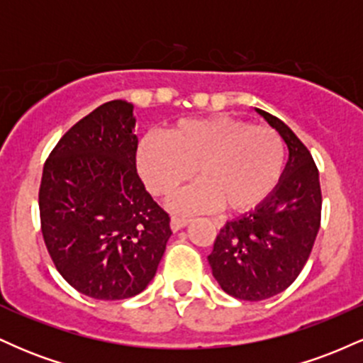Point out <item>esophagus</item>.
Here are the masks:
<instances>
[{"label":"esophagus","mask_w":363,"mask_h":363,"mask_svg":"<svg viewBox=\"0 0 363 363\" xmlns=\"http://www.w3.org/2000/svg\"><path fill=\"white\" fill-rule=\"evenodd\" d=\"M187 223H189V218H184V216H172V218H170V227H172L174 232L184 228Z\"/></svg>","instance_id":"1"}]
</instances>
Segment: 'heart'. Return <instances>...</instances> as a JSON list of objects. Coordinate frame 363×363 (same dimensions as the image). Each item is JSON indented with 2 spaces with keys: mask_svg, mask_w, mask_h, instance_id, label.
<instances>
[{
  "mask_svg": "<svg viewBox=\"0 0 363 363\" xmlns=\"http://www.w3.org/2000/svg\"><path fill=\"white\" fill-rule=\"evenodd\" d=\"M138 167L153 194L170 196L193 177L199 182L174 199L184 213L247 211L264 201L285 167V145L269 128L213 116L182 119L167 135L148 133L138 148Z\"/></svg>",
  "mask_w": 363,
  "mask_h": 363,
  "instance_id": "obj_1",
  "label": "heart"
}]
</instances>
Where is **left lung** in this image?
Returning a JSON list of instances; mask_svg holds the SVG:
<instances>
[{
  "label": "left lung",
  "instance_id": "1",
  "mask_svg": "<svg viewBox=\"0 0 363 363\" xmlns=\"http://www.w3.org/2000/svg\"><path fill=\"white\" fill-rule=\"evenodd\" d=\"M289 147L273 193L225 227L208 256L215 280L240 301H266L289 289L306 266L320 227L319 172L306 145L269 112L256 109Z\"/></svg>",
  "mask_w": 363,
  "mask_h": 363
}]
</instances>
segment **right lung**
I'll return each instance as SVG.
<instances>
[{
  "instance_id": "add662e5",
  "label": "right lung",
  "mask_w": 363,
  "mask_h": 363,
  "mask_svg": "<svg viewBox=\"0 0 363 363\" xmlns=\"http://www.w3.org/2000/svg\"><path fill=\"white\" fill-rule=\"evenodd\" d=\"M133 104H102L65 133L44 164L40 228L57 272L97 301L138 295L155 277L170 230L136 172Z\"/></svg>"
}]
</instances>
